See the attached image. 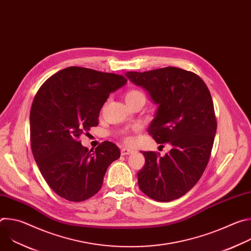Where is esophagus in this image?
<instances>
[{
    "instance_id": "1",
    "label": "esophagus",
    "mask_w": 251,
    "mask_h": 251,
    "mask_svg": "<svg viewBox=\"0 0 251 251\" xmlns=\"http://www.w3.org/2000/svg\"><path fill=\"white\" fill-rule=\"evenodd\" d=\"M135 151L132 150V149H129V148H122L121 149V155L122 156H126V155H130V154H133Z\"/></svg>"
}]
</instances>
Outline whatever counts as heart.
Masks as SVG:
<instances>
[{"instance_id":"heart-1","label":"heart","mask_w":251,"mask_h":251,"mask_svg":"<svg viewBox=\"0 0 251 251\" xmlns=\"http://www.w3.org/2000/svg\"><path fill=\"white\" fill-rule=\"evenodd\" d=\"M139 95H143V93L140 92L139 90H131V91H129V92L126 94L125 99H126V98H132V97L139 96ZM126 141H127V142H131V138H126Z\"/></svg>"}]
</instances>
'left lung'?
Here are the masks:
<instances>
[{"label":"left lung","instance_id":"8db88e82","mask_svg":"<svg viewBox=\"0 0 251 251\" xmlns=\"http://www.w3.org/2000/svg\"><path fill=\"white\" fill-rule=\"evenodd\" d=\"M126 76L158 105L149 134L171 146L163 157L141 152L145 166L137 174L139 188L157 201L181 198L199 182L210 157L217 120L209 90L196 74L173 66Z\"/></svg>","mask_w":251,"mask_h":251}]
</instances>
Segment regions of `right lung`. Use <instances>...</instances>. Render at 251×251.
I'll use <instances>...</instances> for the list:
<instances>
[{"label":"right lung","mask_w":251,"mask_h":251,"mask_svg":"<svg viewBox=\"0 0 251 251\" xmlns=\"http://www.w3.org/2000/svg\"><path fill=\"white\" fill-rule=\"evenodd\" d=\"M127 79L118 75L70 66L50 76L35 94L29 114L33 158L50 189L70 201H82L101 189L105 173L120 150L105 141L95 151L81 134L98 125L103 104Z\"/></svg>","instance_id":"1"}]
</instances>
